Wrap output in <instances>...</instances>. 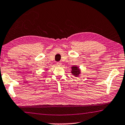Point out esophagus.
I'll list each match as a JSON object with an SVG mask.
<instances>
[{"mask_svg":"<svg viewBox=\"0 0 125 125\" xmlns=\"http://www.w3.org/2000/svg\"><path fill=\"white\" fill-rule=\"evenodd\" d=\"M57 65L58 66H62V63H61V62H57Z\"/></svg>","mask_w":125,"mask_h":125,"instance_id":"34e87169","label":"esophagus"}]
</instances>
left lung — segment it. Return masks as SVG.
<instances>
[{"label": "left lung", "instance_id": "8db88e82", "mask_svg": "<svg viewBox=\"0 0 125 125\" xmlns=\"http://www.w3.org/2000/svg\"><path fill=\"white\" fill-rule=\"evenodd\" d=\"M72 70H71V73H72V74L75 76V77H78L79 74H80V70L78 66H73L72 67Z\"/></svg>", "mask_w": 125, "mask_h": 125}]
</instances>
